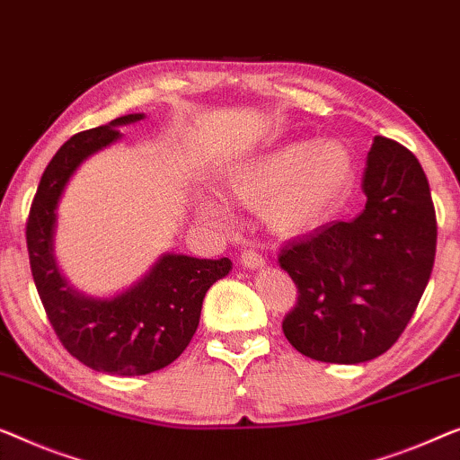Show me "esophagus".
<instances>
[{"instance_id": "1", "label": "esophagus", "mask_w": 460, "mask_h": 460, "mask_svg": "<svg viewBox=\"0 0 460 460\" xmlns=\"http://www.w3.org/2000/svg\"><path fill=\"white\" fill-rule=\"evenodd\" d=\"M241 263L244 265V268L255 270V268H263L265 259L257 249H243L241 251Z\"/></svg>"}]
</instances>
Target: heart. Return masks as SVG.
Segmentation results:
<instances>
[{"instance_id": "heart-1", "label": "heart", "mask_w": 460, "mask_h": 460, "mask_svg": "<svg viewBox=\"0 0 460 460\" xmlns=\"http://www.w3.org/2000/svg\"><path fill=\"white\" fill-rule=\"evenodd\" d=\"M355 181V155L342 141H292L263 151L226 176L222 197L246 209H261L282 236L305 234L334 211ZM197 214L222 219V205L203 197Z\"/></svg>"}]
</instances>
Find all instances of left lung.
I'll return each instance as SVG.
<instances>
[{
    "label": "left lung",
    "instance_id": "obj_1",
    "mask_svg": "<svg viewBox=\"0 0 460 460\" xmlns=\"http://www.w3.org/2000/svg\"><path fill=\"white\" fill-rule=\"evenodd\" d=\"M365 209L286 243L278 261L296 284L282 330L301 355L365 363L411 322L436 259L438 224L421 164L401 143L376 137L367 153Z\"/></svg>",
    "mask_w": 460,
    "mask_h": 460
}]
</instances>
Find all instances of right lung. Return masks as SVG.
I'll return each instance as SVG.
<instances>
[{"label":"right lung","instance_id":"1","mask_svg":"<svg viewBox=\"0 0 460 460\" xmlns=\"http://www.w3.org/2000/svg\"><path fill=\"white\" fill-rule=\"evenodd\" d=\"M137 119L143 114L70 137L45 168L26 219L32 279L53 332L86 367L116 376H145L176 361L195 336L205 292L232 268L228 257L164 255L141 282L110 301L78 295L58 271L53 228L66 182L91 153L119 138L118 126Z\"/></svg>","mask_w":460,"mask_h":460}]
</instances>
